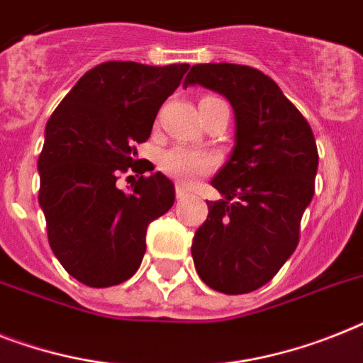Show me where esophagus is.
I'll list each match as a JSON object with an SVG mask.
<instances>
[{"mask_svg":"<svg viewBox=\"0 0 363 363\" xmlns=\"http://www.w3.org/2000/svg\"><path fill=\"white\" fill-rule=\"evenodd\" d=\"M175 196H177V199H184V197L190 196V191H188L184 186H181V184H179V186L175 188Z\"/></svg>","mask_w":363,"mask_h":363,"instance_id":"1","label":"esophagus"}]
</instances>
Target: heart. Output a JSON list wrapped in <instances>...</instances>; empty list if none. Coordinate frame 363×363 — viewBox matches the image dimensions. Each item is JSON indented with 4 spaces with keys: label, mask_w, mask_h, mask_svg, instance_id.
<instances>
[{
    "label": "heart",
    "mask_w": 363,
    "mask_h": 363,
    "mask_svg": "<svg viewBox=\"0 0 363 363\" xmlns=\"http://www.w3.org/2000/svg\"><path fill=\"white\" fill-rule=\"evenodd\" d=\"M158 166L166 175L181 184H194L199 177L208 175L218 166L216 155L203 149L175 145L167 149L158 158Z\"/></svg>",
    "instance_id": "heart-1"
}]
</instances>
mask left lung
<instances>
[{
    "mask_svg": "<svg viewBox=\"0 0 363 363\" xmlns=\"http://www.w3.org/2000/svg\"><path fill=\"white\" fill-rule=\"evenodd\" d=\"M231 102L235 147L212 179L223 196L207 201L194 235L199 278L225 294L252 293L278 274L300 240V220L315 194L319 152L311 126L278 84L233 63L194 65L184 79Z\"/></svg>",
    "mask_w": 363,
    "mask_h": 363,
    "instance_id": "left-lung-1",
    "label": "left lung"
}]
</instances>
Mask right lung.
I'll return each instance as SVG.
<instances>
[{"label": "right lung", "instance_id": "add662e5", "mask_svg": "<svg viewBox=\"0 0 363 363\" xmlns=\"http://www.w3.org/2000/svg\"><path fill=\"white\" fill-rule=\"evenodd\" d=\"M188 67L100 63L76 82L46 123L38 203L50 248L87 287L132 278L145 253L149 223L173 207V182L160 172L143 175L155 167L134 156ZM130 169L138 181L119 191L116 179Z\"/></svg>", "mask_w": 363, "mask_h": 363}]
</instances>
